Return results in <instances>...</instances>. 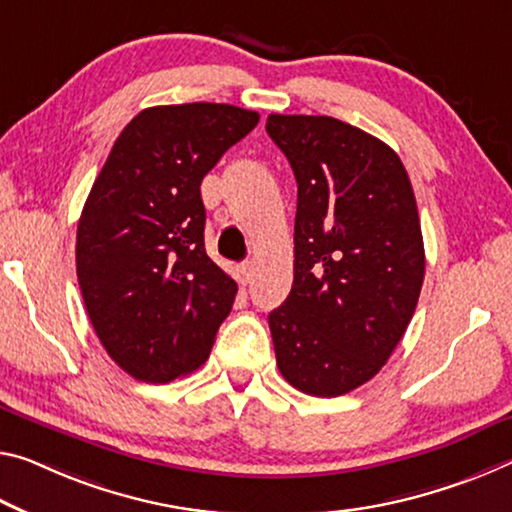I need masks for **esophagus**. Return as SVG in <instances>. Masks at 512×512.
I'll list each match as a JSON object with an SVG mask.
<instances>
[{
	"instance_id": "obj_1",
	"label": "esophagus",
	"mask_w": 512,
	"mask_h": 512,
	"mask_svg": "<svg viewBox=\"0 0 512 512\" xmlns=\"http://www.w3.org/2000/svg\"><path fill=\"white\" fill-rule=\"evenodd\" d=\"M253 273H255L253 262H241V264L237 266V280H239V285H248V282L253 280Z\"/></svg>"
}]
</instances>
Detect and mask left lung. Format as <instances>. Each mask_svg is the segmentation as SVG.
Listing matches in <instances>:
<instances>
[{"label": "left lung", "mask_w": 512, "mask_h": 512, "mask_svg": "<svg viewBox=\"0 0 512 512\" xmlns=\"http://www.w3.org/2000/svg\"><path fill=\"white\" fill-rule=\"evenodd\" d=\"M298 184L294 285L269 314L287 383L342 396L383 369L415 314L424 239L399 154L330 116L271 113Z\"/></svg>", "instance_id": "8db88e82"}]
</instances>
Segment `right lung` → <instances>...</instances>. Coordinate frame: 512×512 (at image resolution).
Returning <instances> with one entry per match:
<instances>
[{"label": "right lung", "instance_id": "right-lung-1", "mask_svg": "<svg viewBox=\"0 0 512 512\" xmlns=\"http://www.w3.org/2000/svg\"><path fill=\"white\" fill-rule=\"evenodd\" d=\"M259 113L193 102L141 111L113 143L77 225L95 335L129 376L170 383L209 358L237 282L205 250L200 184Z\"/></svg>", "mask_w": 512, "mask_h": 512}]
</instances>
